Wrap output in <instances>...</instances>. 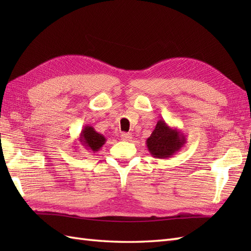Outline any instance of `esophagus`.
<instances>
[{
    "mask_svg": "<svg viewBox=\"0 0 251 251\" xmlns=\"http://www.w3.org/2000/svg\"><path fill=\"white\" fill-rule=\"evenodd\" d=\"M121 138H122V140H124V141H130L132 139V136H131V134H129V132H123V134L121 135Z\"/></svg>",
    "mask_w": 251,
    "mask_h": 251,
    "instance_id": "1",
    "label": "esophagus"
}]
</instances>
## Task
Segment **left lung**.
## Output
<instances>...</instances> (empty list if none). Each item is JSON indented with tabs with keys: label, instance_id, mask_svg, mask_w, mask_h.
I'll use <instances>...</instances> for the list:
<instances>
[{
	"label": "left lung",
	"instance_id": "1",
	"mask_svg": "<svg viewBox=\"0 0 251 251\" xmlns=\"http://www.w3.org/2000/svg\"><path fill=\"white\" fill-rule=\"evenodd\" d=\"M186 143V137L177 127L169 126L164 120H159L147 139V147L155 158H168L180 151Z\"/></svg>",
	"mask_w": 251,
	"mask_h": 251
}]
</instances>
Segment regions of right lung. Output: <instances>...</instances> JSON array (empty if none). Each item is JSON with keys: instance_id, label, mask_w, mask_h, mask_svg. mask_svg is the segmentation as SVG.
<instances>
[{"instance_id": "right-lung-1", "label": "right lung", "mask_w": 251, "mask_h": 251, "mask_svg": "<svg viewBox=\"0 0 251 251\" xmlns=\"http://www.w3.org/2000/svg\"><path fill=\"white\" fill-rule=\"evenodd\" d=\"M78 141L81 142V145L84 146L87 151H93L95 153L98 152L103 147L106 139L103 135L96 131L94 127L86 125L84 126L81 134H79Z\"/></svg>"}]
</instances>
